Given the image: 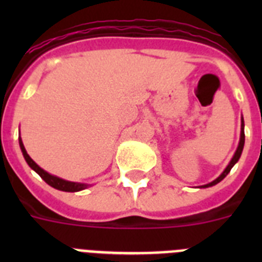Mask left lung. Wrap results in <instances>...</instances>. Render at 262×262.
Instances as JSON below:
<instances>
[{
    "instance_id": "8db88e82",
    "label": "left lung",
    "mask_w": 262,
    "mask_h": 262,
    "mask_svg": "<svg viewBox=\"0 0 262 262\" xmlns=\"http://www.w3.org/2000/svg\"><path fill=\"white\" fill-rule=\"evenodd\" d=\"M244 140H245L244 120L242 119V134H240V143H239V147H237V149H236L235 155H233L232 160H231V163L228 164V166H227V168L224 169V172L222 173V174L219 176V177H217L216 180H215V181L210 182V184H207V185H203V186H201V187H209V186H212V185H216L217 182H221L222 180H223V178L226 177V176L228 174V173H230V170H231V169H232V166L235 165V164L237 163V160L240 159V155H242V152H243V147H244Z\"/></svg>"
}]
</instances>
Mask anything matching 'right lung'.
Here are the masks:
<instances>
[{"label":"right lung","instance_id":"1","mask_svg":"<svg viewBox=\"0 0 262 262\" xmlns=\"http://www.w3.org/2000/svg\"><path fill=\"white\" fill-rule=\"evenodd\" d=\"M19 145H20V149H22L23 156H25V160L27 161V164L30 165V168L34 169V170H35V172L38 173V174L40 176V177L43 178V180H45L48 185H50V186H52V187H55V189H57V190H62V191H80V190H84L85 187L88 186V185H85V184H76V182L66 181V180H61V178L55 177V176L47 173L46 170H43L40 166L36 165L35 161H34V160L29 156V155H27L26 149H25V145H23V143H22V139L20 138H19Z\"/></svg>","mask_w":262,"mask_h":262}]
</instances>
